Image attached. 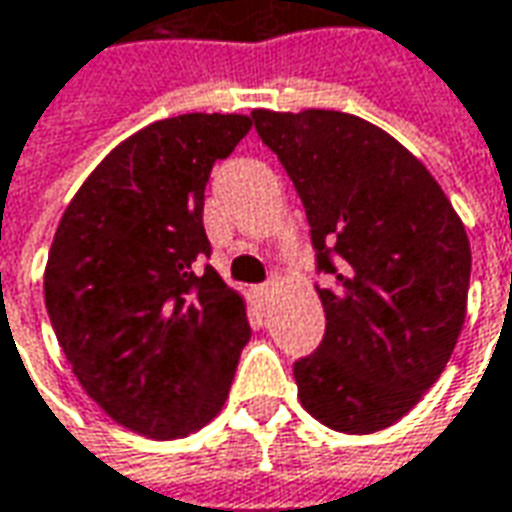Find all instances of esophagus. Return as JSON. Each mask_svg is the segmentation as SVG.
I'll use <instances>...</instances> for the list:
<instances>
[{
    "label": "esophagus",
    "instance_id": "1",
    "mask_svg": "<svg viewBox=\"0 0 512 512\" xmlns=\"http://www.w3.org/2000/svg\"><path fill=\"white\" fill-rule=\"evenodd\" d=\"M274 289H277V283H274V280L263 283V286H257V300H260V303H269V300H272Z\"/></svg>",
    "mask_w": 512,
    "mask_h": 512
}]
</instances>
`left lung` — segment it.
I'll use <instances>...</instances> for the list:
<instances>
[{"mask_svg": "<svg viewBox=\"0 0 512 512\" xmlns=\"http://www.w3.org/2000/svg\"><path fill=\"white\" fill-rule=\"evenodd\" d=\"M306 206L331 286L320 348L294 362L300 405L340 433H377L445 371L465 326L470 240L425 164L394 135L337 110H255Z\"/></svg>", "mask_w": 512, "mask_h": 512, "instance_id": "1", "label": "left lung"}]
</instances>
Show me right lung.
Masks as SVG:
<instances>
[{"instance_id":"obj_1","label":"right lung","mask_w":512,"mask_h":512,"mask_svg":"<svg viewBox=\"0 0 512 512\" xmlns=\"http://www.w3.org/2000/svg\"><path fill=\"white\" fill-rule=\"evenodd\" d=\"M252 130L186 113L124 138L67 203L45 306L79 385L113 422L181 439L221 414L252 328L243 294L203 257V189Z\"/></svg>"}]
</instances>
